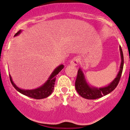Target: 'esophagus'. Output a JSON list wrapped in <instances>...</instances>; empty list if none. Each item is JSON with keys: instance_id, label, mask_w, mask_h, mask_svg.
Here are the masks:
<instances>
[{"instance_id": "1", "label": "esophagus", "mask_w": 130, "mask_h": 130, "mask_svg": "<svg viewBox=\"0 0 130 130\" xmlns=\"http://www.w3.org/2000/svg\"><path fill=\"white\" fill-rule=\"evenodd\" d=\"M78 63L79 59L78 58L76 57L73 58V59H71V60L70 61V64H71V65H73V66H76V65H77V64H78Z\"/></svg>"}]
</instances>
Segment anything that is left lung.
<instances>
[{
  "mask_svg": "<svg viewBox=\"0 0 130 130\" xmlns=\"http://www.w3.org/2000/svg\"><path fill=\"white\" fill-rule=\"evenodd\" d=\"M120 51L122 59L120 71H119L116 79L108 86L100 88V89H96L95 87H90L85 80L83 71L80 69L78 70L76 79L75 81V88L77 93L79 94V95H80L82 97L88 100L97 99V98L102 97L104 95H108V93H111L116 89L118 84H119V81H120L123 68V61H124L123 60V54L120 46Z\"/></svg>",
  "mask_w": 130,
  "mask_h": 130,
  "instance_id": "obj_1",
  "label": "left lung"
}]
</instances>
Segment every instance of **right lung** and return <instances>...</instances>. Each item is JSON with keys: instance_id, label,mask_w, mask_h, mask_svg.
I'll return each mask as SVG.
<instances>
[{"instance_id": "obj_1", "label": "right lung", "mask_w": 130, "mask_h": 130, "mask_svg": "<svg viewBox=\"0 0 130 130\" xmlns=\"http://www.w3.org/2000/svg\"><path fill=\"white\" fill-rule=\"evenodd\" d=\"M21 30H19L16 34L14 35V36H16L18 34H20ZM64 68L63 65H60L57 68H56L53 73H52L51 76L49 78V79L47 80V82L44 84L43 86H41L39 88H37L34 90H22V89H19L16 86L15 84L13 83L11 77L10 75V79L11 81V83L12 84L13 86L15 88L16 90L18 91L21 93L23 94V95H26V96H29V97L34 98V99L40 100L43 99V98H45L53 93L54 90V87L55 81H56V75L59 73V72Z\"/></svg>"}]
</instances>
